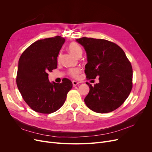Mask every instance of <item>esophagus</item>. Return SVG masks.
Instances as JSON below:
<instances>
[{
	"label": "esophagus",
	"mask_w": 152,
	"mask_h": 152,
	"mask_svg": "<svg viewBox=\"0 0 152 152\" xmlns=\"http://www.w3.org/2000/svg\"><path fill=\"white\" fill-rule=\"evenodd\" d=\"M72 83H73V86L74 87L76 86L79 84V83H78L77 81H73V82H72Z\"/></svg>",
	"instance_id": "obj_1"
}]
</instances>
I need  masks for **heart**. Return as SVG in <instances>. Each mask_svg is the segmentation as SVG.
<instances>
[{
    "mask_svg": "<svg viewBox=\"0 0 152 152\" xmlns=\"http://www.w3.org/2000/svg\"><path fill=\"white\" fill-rule=\"evenodd\" d=\"M68 49L71 54H73L75 57H77L79 56H81L83 53V50L81 46L76 42H71L68 46ZM80 73V70L79 69H71L69 71L70 75L73 77H77L78 74Z\"/></svg>",
    "mask_w": 152,
    "mask_h": 152,
    "instance_id": "1",
    "label": "heart"
}]
</instances>
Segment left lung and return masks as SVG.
<instances>
[{"label": "left lung", "mask_w": 152, "mask_h": 152, "mask_svg": "<svg viewBox=\"0 0 152 152\" xmlns=\"http://www.w3.org/2000/svg\"><path fill=\"white\" fill-rule=\"evenodd\" d=\"M85 49L87 63L84 72L88 79L99 77L84 99L86 105L99 113L111 112L128 97L132 87L131 64L120 47L105 39H76Z\"/></svg>", "instance_id": "obj_1"}]
</instances>
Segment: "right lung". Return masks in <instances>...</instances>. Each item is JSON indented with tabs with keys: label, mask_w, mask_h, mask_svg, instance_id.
<instances>
[{
	"label": "right lung",
	"mask_w": 152,
	"mask_h": 152,
	"mask_svg": "<svg viewBox=\"0 0 152 152\" xmlns=\"http://www.w3.org/2000/svg\"><path fill=\"white\" fill-rule=\"evenodd\" d=\"M65 39L55 36L39 40L23 52L18 61L17 84L29 107L41 113L57 111L65 103L73 84L68 79L50 83L48 72L57 68V57Z\"/></svg>",
	"instance_id": "right-lung-1"
}]
</instances>
